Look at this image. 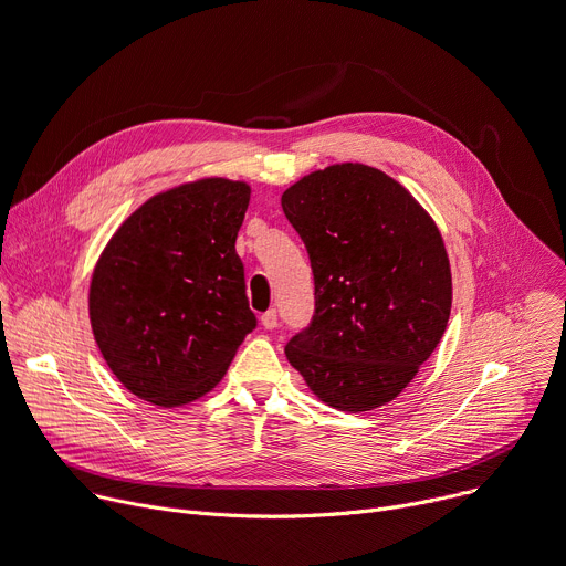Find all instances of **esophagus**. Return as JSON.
I'll return each instance as SVG.
<instances>
[{
	"mask_svg": "<svg viewBox=\"0 0 566 566\" xmlns=\"http://www.w3.org/2000/svg\"><path fill=\"white\" fill-rule=\"evenodd\" d=\"M277 323H280V318H277V312H275V310L262 314V325H264V329H275Z\"/></svg>",
	"mask_w": 566,
	"mask_h": 566,
	"instance_id": "1",
	"label": "esophagus"
}]
</instances>
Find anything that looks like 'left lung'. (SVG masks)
I'll return each mask as SVG.
<instances>
[{
    "label": "left lung",
    "mask_w": 566,
    "mask_h": 566,
    "mask_svg": "<svg viewBox=\"0 0 566 566\" xmlns=\"http://www.w3.org/2000/svg\"><path fill=\"white\" fill-rule=\"evenodd\" d=\"M314 271L312 323L284 347L325 403L373 410L397 397L438 347L451 271L431 217L399 182L334 165L282 193Z\"/></svg>",
    "instance_id": "1"
}]
</instances>
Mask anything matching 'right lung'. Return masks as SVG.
Wrapping results in <instances>:
<instances>
[{"instance_id": "right-lung-1", "label": "right lung", "mask_w": 566, "mask_h": 566, "mask_svg": "<svg viewBox=\"0 0 566 566\" xmlns=\"http://www.w3.org/2000/svg\"><path fill=\"white\" fill-rule=\"evenodd\" d=\"M245 182L208 178L146 200L90 284L96 345L137 397L180 406L210 392L256 327L234 241Z\"/></svg>"}]
</instances>
